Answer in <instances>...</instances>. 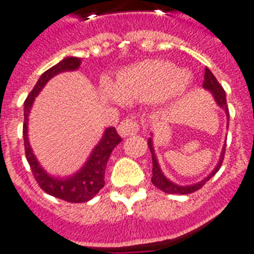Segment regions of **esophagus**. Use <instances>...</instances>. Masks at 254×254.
Segmentation results:
<instances>
[{"instance_id": "esophagus-1", "label": "esophagus", "mask_w": 254, "mask_h": 254, "mask_svg": "<svg viewBox=\"0 0 254 254\" xmlns=\"http://www.w3.org/2000/svg\"><path fill=\"white\" fill-rule=\"evenodd\" d=\"M140 129V126L136 121L133 120H125L120 123L118 126V133L122 136V137H128L131 134H134L136 132Z\"/></svg>"}]
</instances>
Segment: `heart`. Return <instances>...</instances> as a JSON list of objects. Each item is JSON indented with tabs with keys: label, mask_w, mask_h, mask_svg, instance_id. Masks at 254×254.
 Wrapping results in <instances>:
<instances>
[{
	"label": "heart",
	"mask_w": 254,
	"mask_h": 254,
	"mask_svg": "<svg viewBox=\"0 0 254 254\" xmlns=\"http://www.w3.org/2000/svg\"><path fill=\"white\" fill-rule=\"evenodd\" d=\"M190 84V75L168 61L146 60L123 68L116 84L104 82L103 94L109 102H154L181 95Z\"/></svg>",
	"instance_id": "obj_1"
}]
</instances>
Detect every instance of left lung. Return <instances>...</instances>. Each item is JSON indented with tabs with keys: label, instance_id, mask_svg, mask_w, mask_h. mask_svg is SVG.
I'll use <instances>...</instances> for the list:
<instances>
[{
	"label": "left lung",
	"instance_id": "8db88e82",
	"mask_svg": "<svg viewBox=\"0 0 254 254\" xmlns=\"http://www.w3.org/2000/svg\"><path fill=\"white\" fill-rule=\"evenodd\" d=\"M203 89L210 91L214 96L215 102L216 104L219 105L220 108H223L224 111H225L226 117H228V127H229V111H228V104H226V96H225V91L224 89L221 87V85L219 84V81L216 80V77L214 76V73L211 72L210 69L206 68L205 69V78H203V84H202ZM147 145H149V149L151 151V156H152V178L151 182L152 185L155 187H158L159 190L165 192V193H169V194H188V193H192L194 190H199V188L202 187L205 185L206 182L208 179H211L212 177L215 176L217 173V170L220 169L221 167V164H223L224 160V154H225V145L226 142L224 143L223 150H221V154H220V158L219 161H217L216 167L212 172L208 174L206 178H203L202 181H199L198 183H194V185H190V186H179L174 182L169 181L167 177L164 176V173L161 172V168L158 163V158H156V155H155V150H154V145H152V138L150 137L147 140Z\"/></svg>",
	"mask_w": 254,
	"mask_h": 254
}]
</instances>
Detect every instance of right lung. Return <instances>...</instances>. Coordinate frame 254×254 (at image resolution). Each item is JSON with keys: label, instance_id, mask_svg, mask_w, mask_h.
I'll return each mask as SVG.
<instances>
[{"label": "right lung", "instance_id": "right-lung-1", "mask_svg": "<svg viewBox=\"0 0 254 254\" xmlns=\"http://www.w3.org/2000/svg\"><path fill=\"white\" fill-rule=\"evenodd\" d=\"M80 64H81V58L66 57L61 62H58L57 64L47 69L46 72L42 73V76L24 103V126H22L26 160L30 165L33 176H34L35 181L38 182L39 187L46 193L71 203L87 202L104 187V174L108 159L111 156L114 147L122 141V138L120 137V134L117 133L114 127H108L104 131L102 140L96 143V146L93 149L89 159L84 164V167L72 176L60 178V177H53L48 174L43 168L40 167L39 161L33 154L28 138V122L33 103H34L35 98L40 93V90L44 87V85L58 73L64 72V71H75L80 67Z\"/></svg>", "mask_w": 254, "mask_h": 254}]
</instances>
